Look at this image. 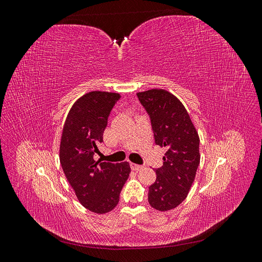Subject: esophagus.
I'll list each match as a JSON object with an SVG mask.
<instances>
[{"label": "esophagus", "instance_id": "34e87169", "mask_svg": "<svg viewBox=\"0 0 262 262\" xmlns=\"http://www.w3.org/2000/svg\"><path fill=\"white\" fill-rule=\"evenodd\" d=\"M130 167H131V169H132V170H136V171H139V170H141V169H143V166L137 165V164H133V163H131V164H130Z\"/></svg>", "mask_w": 262, "mask_h": 262}]
</instances>
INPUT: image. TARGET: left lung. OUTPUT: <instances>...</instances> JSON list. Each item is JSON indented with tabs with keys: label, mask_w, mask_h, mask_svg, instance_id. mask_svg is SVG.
Returning a JSON list of instances; mask_svg holds the SVG:
<instances>
[{
	"label": "left lung",
	"mask_w": 262,
	"mask_h": 262,
	"mask_svg": "<svg viewBox=\"0 0 262 262\" xmlns=\"http://www.w3.org/2000/svg\"><path fill=\"white\" fill-rule=\"evenodd\" d=\"M149 116L155 143L166 147L156 180L148 187V203L158 211L175 209L184 201L200 164V139L181 101L165 90L138 93Z\"/></svg>",
	"instance_id": "8db88e82"
}]
</instances>
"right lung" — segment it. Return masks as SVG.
<instances>
[{
    "label": "right lung",
    "instance_id": "right-lung-1",
    "mask_svg": "<svg viewBox=\"0 0 262 262\" xmlns=\"http://www.w3.org/2000/svg\"><path fill=\"white\" fill-rule=\"evenodd\" d=\"M118 93L90 92L70 109L63 125L60 163L71 187L84 208L98 214L114 210L130 175V165L95 161Z\"/></svg>",
    "mask_w": 262,
    "mask_h": 262
}]
</instances>
